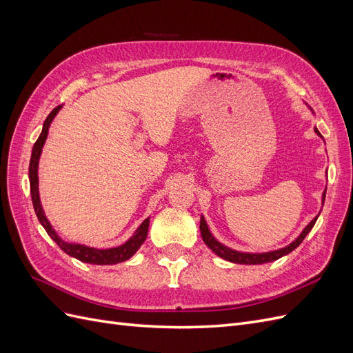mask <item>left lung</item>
Segmentation results:
<instances>
[{
  "label": "left lung",
  "instance_id": "8db88e82",
  "mask_svg": "<svg viewBox=\"0 0 353 353\" xmlns=\"http://www.w3.org/2000/svg\"><path fill=\"white\" fill-rule=\"evenodd\" d=\"M315 132L318 135H321L318 130H315ZM324 199H325V194H324ZM316 219H318V216L311 221V223H309V225L303 230V232L301 234V236H299L290 245H287V248L280 249V250L270 252V253H241V252H237V250H232V249L225 248V245L221 244L219 241H216L215 239H213V236H212L208 225H206V221L203 219V218L200 219V232H201V239H203V241L206 243L208 248L213 253H216L218 256H221V258H223L225 261H230V262H234V263H243V265H258V263H266V262L276 261V259H280L281 256L293 252L297 248V245L305 240V237L307 236V232L312 230Z\"/></svg>",
  "mask_w": 353,
  "mask_h": 353
}]
</instances>
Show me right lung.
<instances>
[{
	"mask_svg": "<svg viewBox=\"0 0 353 353\" xmlns=\"http://www.w3.org/2000/svg\"><path fill=\"white\" fill-rule=\"evenodd\" d=\"M61 109V105H57L56 109H52V112L47 116V119L44 122V126H42V132L38 137L37 143L34 144V148H32V156H30V163H29V183H30V197L32 203H34V209L37 216L41 222V225L46 228L48 236L57 243L59 248L77 258L81 262H87L92 265H114L123 262L126 259H130L131 256L140 249V245L144 243L147 237V231H148V218L141 223L140 228L135 231L134 236L128 240L125 244L119 245V248H113V249H94V248H87V245L82 244H69L66 241H63L56 231L52 230L50 225L48 219L44 215V210L41 208V201H39V194H38V162H39V156L42 152V147H44L46 138L48 135V128L50 123L54 119V116L57 112Z\"/></svg>",
	"mask_w": 353,
	"mask_h": 353,
	"instance_id": "1",
	"label": "right lung"
}]
</instances>
